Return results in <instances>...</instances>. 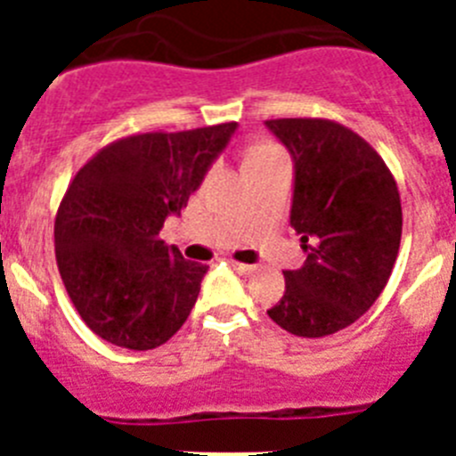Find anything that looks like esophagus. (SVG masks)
Returning a JSON list of instances; mask_svg holds the SVG:
<instances>
[{
	"mask_svg": "<svg viewBox=\"0 0 456 456\" xmlns=\"http://www.w3.org/2000/svg\"><path fill=\"white\" fill-rule=\"evenodd\" d=\"M231 267L235 269L237 273H240V276H251L253 272H256V267H253V265H244V263H235V260H232L231 263Z\"/></svg>",
	"mask_w": 456,
	"mask_h": 456,
	"instance_id": "1",
	"label": "esophagus"
}]
</instances>
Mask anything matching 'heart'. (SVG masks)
Masks as SVG:
<instances>
[{
  "label": "heart",
  "instance_id": "1",
  "mask_svg": "<svg viewBox=\"0 0 456 456\" xmlns=\"http://www.w3.org/2000/svg\"><path fill=\"white\" fill-rule=\"evenodd\" d=\"M269 152H276V151H273V148H269V146H260V148H256L251 155H248V159H251V157H257V155H269Z\"/></svg>",
  "mask_w": 456,
  "mask_h": 456
}]
</instances>
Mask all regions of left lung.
<instances>
[{
    "label": "left lung",
    "mask_w": 456,
    "mask_h": 456,
    "mask_svg": "<svg viewBox=\"0 0 456 456\" xmlns=\"http://www.w3.org/2000/svg\"><path fill=\"white\" fill-rule=\"evenodd\" d=\"M289 151V224L308 253L288 269L285 294L267 315L301 338H322L368 313L388 283L402 240L393 173L356 132L324 118L265 120Z\"/></svg>",
    "instance_id": "left-lung-1"
}]
</instances>
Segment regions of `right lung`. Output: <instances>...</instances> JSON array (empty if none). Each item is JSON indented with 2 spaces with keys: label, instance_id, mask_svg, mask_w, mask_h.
Instances as JSON below:
<instances>
[{
  "label": "right lung",
  "instance_id": "obj_1",
  "mask_svg": "<svg viewBox=\"0 0 456 456\" xmlns=\"http://www.w3.org/2000/svg\"><path fill=\"white\" fill-rule=\"evenodd\" d=\"M237 123L109 143L77 171L54 221L68 297L95 336L146 352L187 322L208 267L159 240L224 152Z\"/></svg>",
  "mask_w": 456,
  "mask_h": 456
}]
</instances>
